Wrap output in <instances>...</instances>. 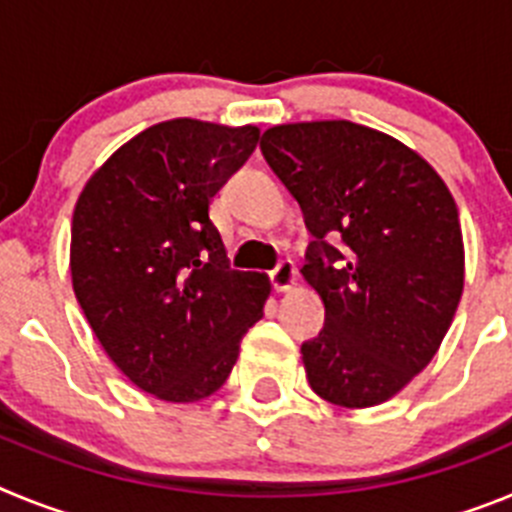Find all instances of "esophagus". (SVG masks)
<instances>
[{"mask_svg":"<svg viewBox=\"0 0 512 512\" xmlns=\"http://www.w3.org/2000/svg\"><path fill=\"white\" fill-rule=\"evenodd\" d=\"M269 279L271 284H274V289H279V292H287V289H292L297 284V269L292 261H279L277 269L269 271Z\"/></svg>","mask_w":512,"mask_h":512,"instance_id":"1","label":"esophagus"}]
</instances>
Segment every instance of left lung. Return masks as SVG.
Listing matches in <instances>:
<instances>
[{
    "instance_id": "8db88e82",
    "label": "left lung",
    "mask_w": 512,
    "mask_h": 512,
    "mask_svg": "<svg viewBox=\"0 0 512 512\" xmlns=\"http://www.w3.org/2000/svg\"><path fill=\"white\" fill-rule=\"evenodd\" d=\"M261 153L312 235L302 277L325 328L302 343L307 382L341 408L390 400L436 356L461 300L449 187L400 140L348 120L269 128Z\"/></svg>"
}]
</instances>
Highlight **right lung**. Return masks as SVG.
Instances as JSON below:
<instances>
[{
  "label": "right lung",
  "instance_id": "1",
  "mask_svg": "<svg viewBox=\"0 0 512 512\" xmlns=\"http://www.w3.org/2000/svg\"><path fill=\"white\" fill-rule=\"evenodd\" d=\"M259 143V128L158 122L117 148L79 194L71 282L115 366L166 402L228 379L271 284L230 269L210 200Z\"/></svg>",
  "mask_w": 512,
  "mask_h": 512
}]
</instances>
